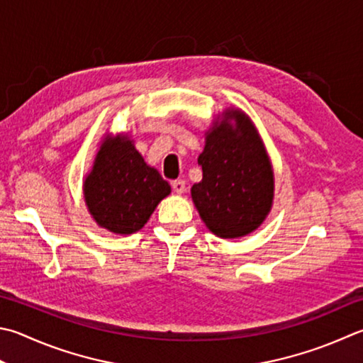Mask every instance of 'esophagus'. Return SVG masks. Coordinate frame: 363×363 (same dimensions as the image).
<instances>
[{
  "label": "esophagus",
  "instance_id": "obj_1",
  "mask_svg": "<svg viewBox=\"0 0 363 363\" xmlns=\"http://www.w3.org/2000/svg\"><path fill=\"white\" fill-rule=\"evenodd\" d=\"M172 188H174V191L177 194H182L183 191H184V188H186V183H184L183 180H174L172 182Z\"/></svg>",
  "mask_w": 363,
  "mask_h": 363
}]
</instances>
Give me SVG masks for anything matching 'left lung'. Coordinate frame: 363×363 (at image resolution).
Returning a JSON list of instances; mask_svg holds the SVG:
<instances>
[{
	"label": "left lung",
	"mask_w": 363,
	"mask_h": 363,
	"mask_svg": "<svg viewBox=\"0 0 363 363\" xmlns=\"http://www.w3.org/2000/svg\"><path fill=\"white\" fill-rule=\"evenodd\" d=\"M202 182L191 197L205 225L221 238L251 234L273 203V169L256 126L238 108H228L205 133L197 158Z\"/></svg>",
	"instance_id": "left-lung-1"
}]
</instances>
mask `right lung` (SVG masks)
<instances>
[{"mask_svg": "<svg viewBox=\"0 0 363 363\" xmlns=\"http://www.w3.org/2000/svg\"><path fill=\"white\" fill-rule=\"evenodd\" d=\"M170 184L150 167L126 134H107L84 180L88 211L98 225L129 235L142 229Z\"/></svg>", "mask_w": 363, "mask_h": 363, "instance_id": "obj_1", "label": "right lung"}]
</instances>
